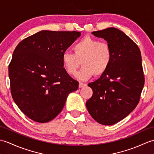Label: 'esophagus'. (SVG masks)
Here are the masks:
<instances>
[{"instance_id": "1", "label": "esophagus", "mask_w": 154, "mask_h": 154, "mask_svg": "<svg viewBox=\"0 0 154 154\" xmlns=\"http://www.w3.org/2000/svg\"><path fill=\"white\" fill-rule=\"evenodd\" d=\"M87 85V84H85V83H79V88H82V87H85V86H86Z\"/></svg>"}]
</instances>
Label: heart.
Segmentation results:
<instances>
[{
    "label": "heart",
    "mask_w": 154,
    "mask_h": 154,
    "mask_svg": "<svg viewBox=\"0 0 154 154\" xmlns=\"http://www.w3.org/2000/svg\"><path fill=\"white\" fill-rule=\"evenodd\" d=\"M73 54L65 51L61 61L67 73L75 76L81 64L79 77L86 80L93 76H101L109 69L112 60V54L109 44L97 38L86 36L73 47Z\"/></svg>",
    "instance_id": "1"
}]
</instances>
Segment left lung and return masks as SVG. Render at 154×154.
<instances>
[{"label": "left lung", "instance_id": "obj_1", "mask_svg": "<svg viewBox=\"0 0 154 154\" xmlns=\"http://www.w3.org/2000/svg\"><path fill=\"white\" fill-rule=\"evenodd\" d=\"M92 34L107 41L112 60L105 73L88 84L93 94L86 106L97 122L113 125L128 115L139 103L145 81L141 53L134 41L117 28Z\"/></svg>", "mask_w": 154, "mask_h": 154}]
</instances>
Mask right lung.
<instances>
[{"mask_svg":"<svg viewBox=\"0 0 154 154\" xmlns=\"http://www.w3.org/2000/svg\"><path fill=\"white\" fill-rule=\"evenodd\" d=\"M79 32L42 30L25 38L13 52L8 66L12 99L29 119L40 123L55 119L79 82L65 71L63 52Z\"/></svg>","mask_w":154,"mask_h":154,"instance_id":"right-lung-1","label":"right lung"}]
</instances>
